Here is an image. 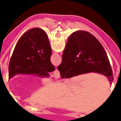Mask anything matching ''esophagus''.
Listing matches in <instances>:
<instances>
[{
	"instance_id": "esophagus-1",
	"label": "esophagus",
	"mask_w": 121,
	"mask_h": 121,
	"mask_svg": "<svg viewBox=\"0 0 121 121\" xmlns=\"http://www.w3.org/2000/svg\"><path fill=\"white\" fill-rule=\"evenodd\" d=\"M53 76L55 78H58L60 76V72L57 69H55V70L53 72Z\"/></svg>"
}]
</instances>
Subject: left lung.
<instances>
[{
  "label": "left lung",
  "instance_id": "8db88e82",
  "mask_svg": "<svg viewBox=\"0 0 121 121\" xmlns=\"http://www.w3.org/2000/svg\"><path fill=\"white\" fill-rule=\"evenodd\" d=\"M51 51L45 31L33 28L26 32L18 41L9 66V80L17 75H33L49 77L55 71L50 60Z\"/></svg>",
  "mask_w": 121,
  "mask_h": 121
}]
</instances>
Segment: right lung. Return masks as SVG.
<instances>
[{
	"instance_id": "obj_1",
	"label": "right lung",
	"mask_w": 121,
	"mask_h": 121,
	"mask_svg": "<svg viewBox=\"0 0 121 121\" xmlns=\"http://www.w3.org/2000/svg\"><path fill=\"white\" fill-rule=\"evenodd\" d=\"M61 78L91 72L103 75L112 82V71L107 53L95 37L85 31L74 32L68 38L58 67Z\"/></svg>"
}]
</instances>
